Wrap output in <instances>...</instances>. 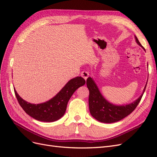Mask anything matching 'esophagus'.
Returning a JSON list of instances; mask_svg holds the SVG:
<instances>
[{
    "mask_svg": "<svg viewBox=\"0 0 157 157\" xmlns=\"http://www.w3.org/2000/svg\"><path fill=\"white\" fill-rule=\"evenodd\" d=\"M81 76L85 80H86L88 78V76H89V73L88 72V71H83L82 72V73H81Z\"/></svg>",
    "mask_w": 157,
    "mask_h": 157,
    "instance_id": "esophagus-1",
    "label": "esophagus"
}]
</instances>
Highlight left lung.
<instances>
[{
    "label": "left lung",
    "instance_id": "1",
    "mask_svg": "<svg viewBox=\"0 0 157 157\" xmlns=\"http://www.w3.org/2000/svg\"><path fill=\"white\" fill-rule=\"evenodd\" d=\"M135 39L137 44L145 50L136 36ZM86 85L89 90L88 103L90 114L97 121L103 123L115 122L129 115L139 104L147 86L146 84L143 93L135 101L128 105H116L109 103L103 98L92 78H87Z\"/></svg>",
    "mask_w": 157,
    "mask_h": 157
}]
</instances>
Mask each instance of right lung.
Here are the masks:
<instances>
[{"label":"right lung","instance_id":"1","mask_svg":"<svg viewBox=\"0 0 157 157\" xmlns=\"http://www.w3.org/2000/svg\"><path fill=\"white\" fill-rule=\"evenodd\" d=\"M81 77L71 79L64 87L49 101L39 104L30 103L19 96L14 88L19 104L25 112L35 119L42 122H54L63 116L67 103L76 90L85 84Z\"/></svg>","mask_w":157,"mask_h":157}]
</instances>
